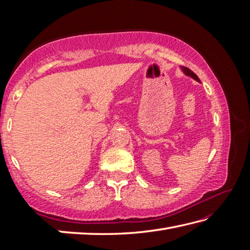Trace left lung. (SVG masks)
I'll use <instances>...</instances> for the list:
<instances>
[{
	"label": "left lung",
	"mask_w": 250,
	"mask_h": 250,
	"mask_svg": "<svg viewBox=\"0 0 250 250\" xmlns=\"http://www.w3.org/2000/svg\"><path fill=\"white\" fill-rule=\"evenodd\" d=\"M182 70H183V72L186 74V75H188V76H190V77H192L193 79H195L196 82H200V79H199V77L195 75V74L191 71V70H189L188 67H185V66H182Z\"/></svg>",
	"instance_id": "left-lung-1"
}]
</instances>
